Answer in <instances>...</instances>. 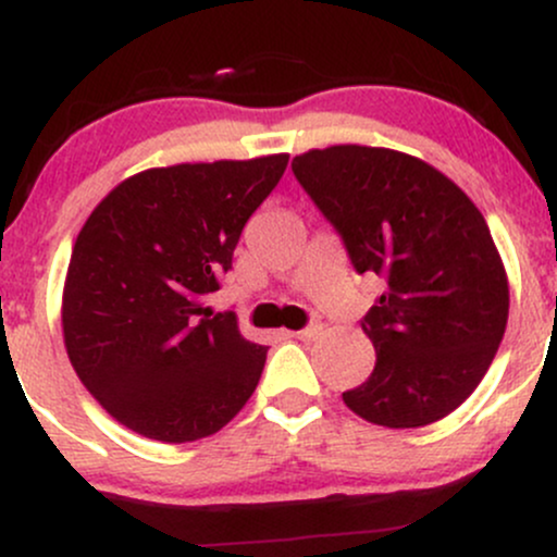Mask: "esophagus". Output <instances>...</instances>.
<instances>
[{
	"mask_svg": "<svg viewBox=\"0 0 557 557\" xmlns=\"http://www.w3.org/2000/svg\"><path fill=\"white\" fill-rule=\"evenodd\" d=\"M319 324H309V327H304V330H298V332H290L293 337H298V341H314V337L319 335Z\"/></svg>",
	"mask_w": 557,
	"mask_h": 557,
	"instance_id": "1",
	"label": "esophagus"
}]
</instances>
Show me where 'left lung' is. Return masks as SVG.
I'll return each mask as SVG.
<instances>
[{
	"instance_id": "1",
	"label": "left lung",
	"mask_w": 557,
	"mask_h": 557,
	"mask_svg": "<svg viewBox=\"0 0 557 557\" xmlns=\"http://www.w3.org/2000/svg\"><path fill=\"white\" fill-rule=\"evenodd\" d=\"M290 168L354 270L385 283L361 319L374 372L343 393L345 406L389 430L456 411L508 324V280L482 212L443 172L400 151L330 146Z\"/></svg>"
}]
</instances>
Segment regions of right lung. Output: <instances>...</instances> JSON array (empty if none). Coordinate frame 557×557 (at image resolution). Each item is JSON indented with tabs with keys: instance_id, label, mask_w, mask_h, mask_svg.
Segmentation results:
<instances>
[{
	"instance_id": "add662e5",
	"label": "right lung",
	"mask_w": 557,
	"mask_h": 557,
	"mask_svg": "<svg viewBox=\"0 0 557 557\" xmlns=\"http://www.w3.org/2000/svg\"><path fill=\"white\" fill-rule=\"evenodd\" d=\"M287 154L175 164L120 183L83 225L67 267L62 330L88 393L159 443L220 432L259 385L267 345L203 298L233 270L243 227Z\"/></svg>"
}]
</instances>
